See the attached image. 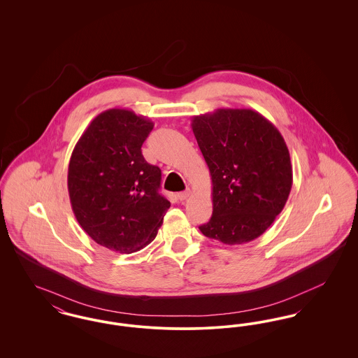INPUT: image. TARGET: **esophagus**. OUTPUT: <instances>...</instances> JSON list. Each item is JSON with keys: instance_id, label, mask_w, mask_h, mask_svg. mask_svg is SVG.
Wrapping results in <instances>:
<instances>
[{"instance_id": "34e87169", "label": "esophagus", "mask_w": 358, "mask_h": 358, "mask_svg": "<svg viewBox=\"0 0 358 358\" xmlns=\"http://www.w3.org/2000/svg\"><path fill=\"white\" fill-rule=\"evenodd\" d=\"M189 196H190V190H189V189L185 190V192H181V193H178V194H177V197H178V200H180V201H184V200H187Z\"/></svg>"}]
</instances>
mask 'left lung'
I'll list each match as a JSON object with an SVG mask.
<instances>
[{"mask_svg": "<svg viewBox=\"0 0 358 358\" xmlns=\"http://www.w3.org/2000/svg\"><path fill=\"white\" fill-rule=\"evenodd\" d=\"M192 130L212 178L213 212L200 231L228 245L259 238L285 208L292 187L283 136L250 108L196 115Z\"/></svg>", "mask_w": 358, "mask_h": 358, "instance_id": "1", "label": "left lung"}]
</instances>
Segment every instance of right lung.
<instances>
[{
    "instance_id": "1",
    "label": "right lung",
    "mask_w": 358,
    "mask_h": 358,
    "mask_svg": "<svg viewBox=\"0 0 358 358\" xmlns=\"http://www.w3.org/2000/svg\"><path fill=\"white\" fill-rule=\"evenodd\" d=\"M153 127L134 111L110 108L92 120L71 154L73 215L90 238L120 254L150 244L171 208L158 192L161 169L141 150Z\"/></svg>"
}]
</instances>
